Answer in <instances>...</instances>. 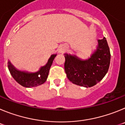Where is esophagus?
<instances>
[{
	"instance_id": "obj_1",
	"label": "esophagus",
	"mask_w": 125,
	"mask_h": 125,
	"mask_svg": "<svg viewBox=\"0 0 125 125\" xmlns=\"http://www.w3.org/2000/svg\"><path fill=\"white\" fill-rule=\"evenodd\" d=\"M65 51H66V48H65V47H62H62H61L59 49V52L60 53L64 52Z\"/></svg>"
}]
</instances>
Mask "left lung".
Returning <instances> with one entry per match:
<instances>
[{"mask_svg": "<svg viewBox=\"0 0 125 125\" xmlns=\"http://www.w3.org/2000/svg\"><path fill=\"white\" fill-rule=\"evenodd\" d=\"M98 42L96 50L88 59L82 60L76 56L64 54L65 72L73 84L86 88L92 87L108 72L111 59L110 48L105 37Z\"/></svg>", "mask_w": 125, "mask_h": 125, "instance_id": "obj_1", "label": "left lung"}]
</instances>
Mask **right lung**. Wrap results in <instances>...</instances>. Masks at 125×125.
I'll return each instance as SVG.
<instances>
[{
	"label": "right lung",
	"mask_w": 125,
	"mask_h": 125,
	"mask_svg": "<svg viewBox=\"0 0 125 125\" xmlns=\"http://www.w3.org/2000/svg\"><path fill=\"white\" fill-rule=\"evenodd\" d=\"M57 54H52L45 66H42L36 73H28L17 70L13 66L10 61L8 62V68L10 73L19 84L25 88H32L37 86L44 83L47 80L49 69L54 59Z\"/></svg>",
	"instance_id": "obj_1"
}]
</instances>
